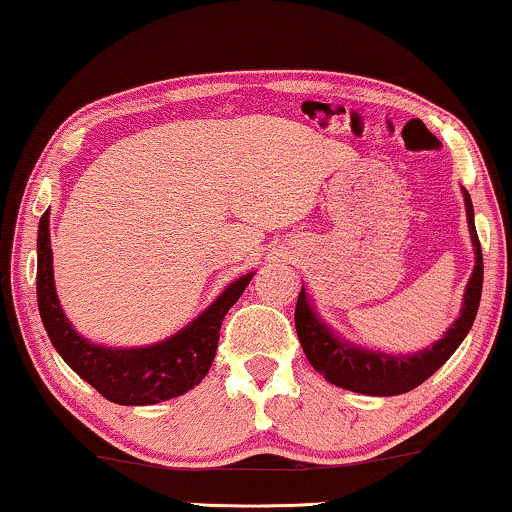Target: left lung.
I'll list each match as a JSON object with an SVG mask.
<instances>
[{
	"label": "left lung",
	"instance_id": "left-lung-1",
	"mask_svg": "<svg viewBox=\"0 0 512 512\" xmlns=\"http://www.w3.org/2000/svg\"><path fill=\"white\" fill-rule=\"evenodd\" d=\"M462 195L464 207H467L469 234L471 243H474L476 266L467 282L460 317H457L451 329L444 333V338H439L432 347L407 356H393L356 347L352 342L342 340L340 335H335L331 326H326L322 319L317 317L315 308L310 305L308 294H305V287H301L294 312L296 333H299V342L312 368H315L319 375H324V379L331 381L333 386L347 388V391L363 395H379V398H386V395H402L411 391V388L421 386L427 377H432L434 372L455 354V349L462 345V340L467 338L478 312L480 292H483V250H480V241L474 225V204H471V197L464 188Z\"/></svg>",
	"mask_w": 512,
	"mask_h": 512
}]
</instances>
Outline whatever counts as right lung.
Returning a JSON list of instances; mask_svg holds the SVG:
<instances>
[{"instance_id":"1","label":"right lung","mask_w":512,"mask_h":512,"mask_svg":"<svg viewBox=\"0 0 512 512\" xmlns=\"http://www.w3.org/2000/svg\"><path fill=\"white\" fill-rule=\"evenodd\" d=\"M38 264H36V299L43 326L52 347L64 358L68 368L80 375L103 395L105 400L142 407L170 398H179L200 384L207 375L218 349L220 324L227 310L239 301L243 289L255 273L236 278L202 315L170 338L147 347H103L87 340L73 329L61 310L55 278H52L50 248V213L45 211L38 223Z\"/></svg>"}]
</instances>
